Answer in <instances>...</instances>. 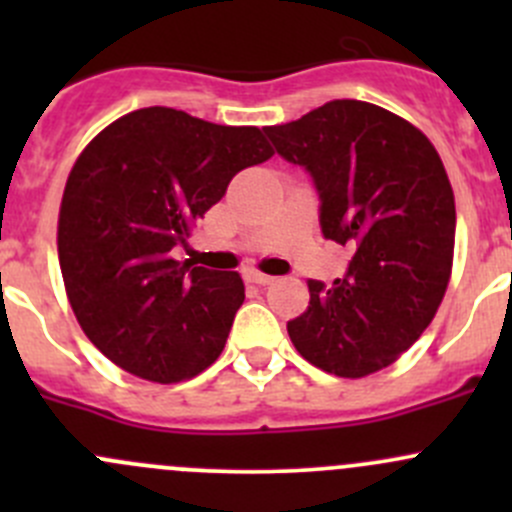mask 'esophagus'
<instances>
[{"label": "esophagus", "mask_w": 512, "mask_h": 512, "mask_svg": "<svg viewBox=\"0 0 512 512\" xmlns=\"http://www.w3.org/2000/svg\"><path fill=\"white\" fill-rule=\"evenodd\" d=\"M247 282H252V285H272V282H275V277L265 275V272L250 270L247 272Z\"/></svg>", "instance_id": "obj_1"}]
</instances>
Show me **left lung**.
Instances as JSON below:
<instances>
[{
    "label": "left lung",
    "mask_w": 512,
    "mask_h": 512,
    "mask_svg": "<svg viewBox=\"0 0 512 512\" xmlns=\"http://www.w3.org/2000/svg\"><path fill=\"white\" fill-rule=\"evenodd\" d=\"M267 138L319 195L324 240L354 252L332 287L309 280L294 349L344 379L394 364L431 324L451 277L456 203L436 148L386 108L337 98Z\"/></svg>",
    "instance_id": "8db88e82"
}]
</instances>
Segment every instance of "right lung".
Segmentation results:
<instances>
[{"mask_svg": "<svg viewBox=\"0 0 512 512\" xmlns=\"http://www.w3.org/2000/svg\"><path fill=\"white\" fill-rule=\"evenodd\" d=\"M272 156L260 128L165 106L118 118L86 146L61 198L59 265L98 352L158 384L193 379L218 359L245 285L170 250L240 170Z\"/></svg>", "mask_w": 512, "mask_h": 512, "instance_id": "right-lung-1", "label": "right lung"}]
</instances>
